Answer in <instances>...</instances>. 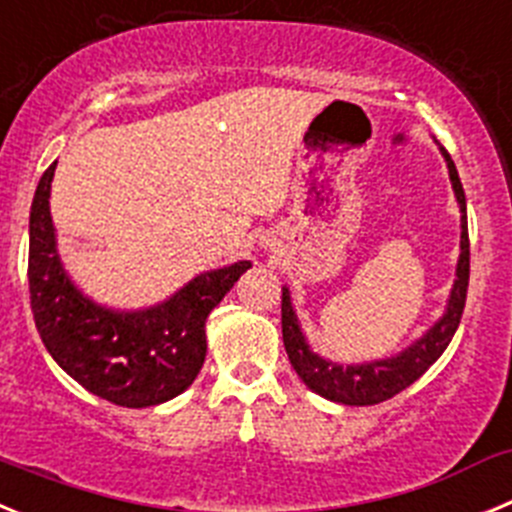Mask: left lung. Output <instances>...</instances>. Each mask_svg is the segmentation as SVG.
Instances as JSON below:
<instances>
[{
  "mask_svg": "<svg viewBox=\"0 0 512 512\" xmlns=\"http://www.w3.org/2000/svg\"><path fill=\"white\" fill-rule=\"evenodd\" d=\"M444 162H447L449 180H452L454 198L459 203V261H457V279L449 292L447 307L419 340H414L409 348L391 358L365 360V363H337V360L322 358L314 353L304 335L299 317L294 312L292 292L289 287H281V335H284V348H287L289 363L294 365L297 375L304 381V386L320 393L322 398L345 406H373L386 398H393L403 388L419 381L421 375L439 360V355L447 350L457 332L459 320L464 312V299H467V284H470V236H467V200H464L462 182H459L457 167L447 149L439 144Z\"/></svg>",
  "mask_w": 512,
  "mask_h": 512,
  "instance_id": "8db88e82",
  "label": "left lung"
}]
</instances>
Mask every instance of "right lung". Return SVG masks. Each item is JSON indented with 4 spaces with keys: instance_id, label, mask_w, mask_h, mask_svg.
Returning <instances> with one entry per match:
<instances>
[{
    "instance_id": "right-lung-1",
    "label": "right lung",
    "mask_w": 512,
    "mask_h": 512,
    "mask_svg": "<svg viewBox=\"0 0 512 512\" xmlns=\"http://www.w3.org/2000/svg\"><path fill=\"white\" fill-rule=\"evenodd\" d=\"M55 164L37 182L30 208L27 279L45 348L73 381L116 406L147 409L180 396L205 363L208 314L251 269V261L203 271L152 307L114 309L93 302L60 261L50 215Z\"/></svg>"
}]
</instances>
